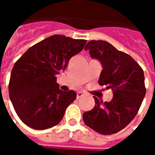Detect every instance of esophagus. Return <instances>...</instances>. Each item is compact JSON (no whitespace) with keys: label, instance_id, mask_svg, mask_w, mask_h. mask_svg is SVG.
<instances>
[{"label":"esophagus","instance_id":"34e87169","mask_svg":"<svg viewBox=\"0 0 155 155\" xmlns=\"http://www.w3.org/2000/svg\"><path fill=\"white\" fill-rule=\"evenodd\" d=\"M83 96H84V94H83L82 92H78L77 96H76V98H77V99H80V98L83 97Z\"/></svg>","mask_w":155,"mask_h":155}]
</instances>
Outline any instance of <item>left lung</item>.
Here are the masks:
<instances>
[{
    "instance_id": "8db88e82",
    "label": "left lung",
    "mask_w": 155,
    "mask_h": 155,
    "mask_svg": "<svg viewBox=\"0 0 155 155\" xmlns=\"http://www.w3.org/2000/svg\"><path fill=\"white\" fill-rule=\"evenodd\" d=\"M84 50L101 62L99 84L111 89L114 96L110 102L94 96V109L84 112L83 120L97 133L115 134L125 128L140 110L146 93L143 69L130 54L107 41H91Z\"/></svg>"
}]
</instances>
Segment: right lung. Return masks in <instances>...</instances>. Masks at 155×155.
Here are the masks:
<instances>
[{
    "mask_svg": "<svg viewBox=\"0 0 155 155\" xmlns=\"http://www.w3.org/2000/svg\"><path fill=\"white\" fill-rule=\"evenodd\" d=\"M86 42L51 35L29 48L15 62L9 94L16 114L27 126L45 130L63 119L76 93L60 90L55 75L66 69L71 58L81 52Z\"/></svg>",
    "mask_w": 155,
    "mask_h": 155,
    "instance_id": "1",
    "label": "right lung"
}]
</instances>
